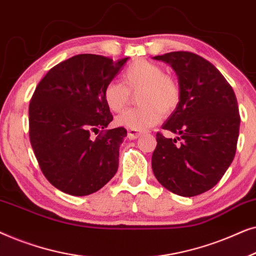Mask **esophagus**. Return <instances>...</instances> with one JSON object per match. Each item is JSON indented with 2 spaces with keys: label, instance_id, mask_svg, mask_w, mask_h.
Listing matches in <instances>:
<instances>
[{
  "label": "esophagus",
  "instance_id": "34e87169",
  "mask_svg": "<svg viewBox=\"0 0 256 256\" xmlns=\"http://www.w3.org/2000/svg\"><path fill=\"white\" fill-rule=\"evenodd\" d=\"M140 136H141V132L138 130H132V129H129L128 130V138L130 140H135L140 138Z\"/></svg>",
  "mask_w": 256,
  "mask_h": 256
}]
</instances>
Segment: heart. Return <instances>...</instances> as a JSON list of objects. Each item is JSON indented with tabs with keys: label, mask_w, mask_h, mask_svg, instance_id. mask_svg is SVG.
I'll list each match as a JSON object with an SVG mask.
<instances>
[{
	"label": "heart",
	"mask_w": 256,
	"mask_h": 256,
	"mask_svg": "<svg viewBox=\"0 0 256 256\" xmlns=\"http://www.w3.org/2000/svg\"><path fill=\"white\" fill-rule=\"evenodd\" d=\"M138 96L140 108L124 112L115 118V124L132 130H146L158 124L163 114H170L180 100V87L160 66L138 59L128 66L122 84L110 82L104 90V99L112 112L124 110L130 101V93Z\"/></svg>",
	"instance_id": "heart-1"
}]
</instances>
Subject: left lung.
I'll use <instances>...</instances> for the list:
<instances>
[{
    "label": "left lung",
    "instance_id": "8db88e82",
    "mask_svg": "<svg viewBox=\"0 0 256 256\" xmlns=\"http://www.w3.org/2000/svg\"><path fill=\"white\" fill-rule=\"evenodd\" d=\"M154 59L172 68L180 87V104L162 126L178 136L156 134L154 174L172 194L194 197L214 186L233 162L240 128L236 94L200 56L176 51Z\"/></svg>",
    "mask_w": 256,
    "mask_h": 256
}]
</instances>
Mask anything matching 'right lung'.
I'll return each instance as SVG.
<instances>
[{"mask_svg":"<svg viewBox=\"0 0 256 256\" xmlns=\"http://www.w3.org/2000/svg\"><path fill=\"white\" fill-rule=\"evenodd\" d=\"M127 58L76 54L59 62L34 90L29 106V136L46 180L65 194L87 196L106 185L118 168L124 127L113 120L104 90ZM100 134L92 140V132Z\"/></svg>","mask_w":256,"mask_h":256,"instance_id":"add662e5","label":"right lung"}]
</instances>
